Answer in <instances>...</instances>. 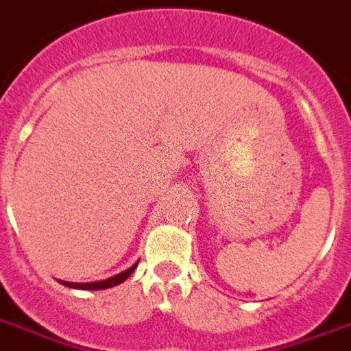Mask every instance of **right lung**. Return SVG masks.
I'll return each mask as SVG.
<instances>
[{
	"instance_id": "add662e5",
	"label": "right lung",
	"mask_w": 351,
	"mask_h": 351,
	"mask_svg": "<svg viewBox=\"0 0 351 351\" xmlns=\"http://www.w3.org/2000/svg\"><path fill=\"white\" fill-rule=\"evenodd\" d=\"M140 261H136L132 267H128L127 271L119 272L116 276L112 278H106V280H101V282H88V283H75V282H64V280H58V282L66 285V287H71V289H84V291H101V289H110V287H116L119 283H123L127 280L134 271H136V267H138Z\"/></svg>"
}]
</instances>
